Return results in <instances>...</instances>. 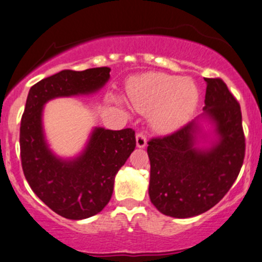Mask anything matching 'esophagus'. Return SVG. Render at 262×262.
Here are the masks:
<instances>
[{
  "label": "esophagus",
  "instance_id": "esophagus-1",
  "mask_svg": "<svg viewBox=\"0 0 262 262\" xmlns=\"http://www.w3.org/2000/svg\"><path fill=\"white\" fill-rule=\"evenodd\" d=\"M135 138H137V146L139 147V149H143V147L146 146L147 140H146V137H145V134L138 133Z\"/></svg>",
  "mask_w": 262,
  "mask_h": 262
}]
</instances>
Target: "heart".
<instances>
[{
    "instance_id": "obj_1",
    "label": "heart",
    "mask_w": 262,
    "mask_h": 262,
    "mask_svg": "<svg viewBox=\"0 0 262 262\" xmlns=\"http://www.w3.org/2000/svg\"><path fill=\"white\" fill-rule=\"evenodd\" d=\"M127 94L137 111L151 112V124L161 133L184 125L199 102V90L193 81L161 72L135 78L129 83ZM117 101L122 102L121 99Z\"/></svg>"
}]
</instances>
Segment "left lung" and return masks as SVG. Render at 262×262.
I'll return each mask as SVG.
<instances>
[{"instance_id": "left-lung-1", "label": "left lung", "mask_w": 262, "mask_h": 262, "mask_svg": "<svg viewBox=\"0 0 262 262\" xmlns=\"http://www.w3.org/2000/svg\"><path fill=\"white\" fill-rule=\"evenodd\" d=\"M206 81L204 119L213 124L210 147H200L198 119L147 146L149 195L160 212L188 219L206 212L221 201L241 172L245 138L238 101L220 78Z\"/></svg>"}]
</instances>
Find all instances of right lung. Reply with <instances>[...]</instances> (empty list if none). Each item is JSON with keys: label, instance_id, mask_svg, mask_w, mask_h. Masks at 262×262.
I'll return each instance as SVG.
<instances>
[{"label": "right lung", "instance_id": "obj_1", "mask_svg": "<svg viewBox=\"0 0 262 262\" xmlns=\"http://www.w3.org/2000/svg\"><path fill=\"white\" fill-rule=\"evenodd\" d=\"M111 68L61 71L30 88L20 122L21 167L41 201L68 220L91 217L108 204L115 177L135 149L130 128H95L79 156L61 159L50 150L42 128V110L56 97L96 93L110 79Z\"/></svg>", "mask_w": 262, "mask_h": 262}]
</instances>
